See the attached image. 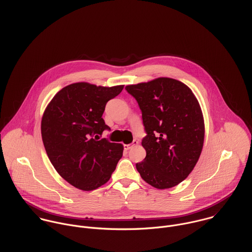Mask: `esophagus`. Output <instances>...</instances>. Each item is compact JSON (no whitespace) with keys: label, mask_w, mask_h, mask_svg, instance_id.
Returning a JSON list of instances; mask_svg holds the SVG:
<instances>
[{"label":"esophagus","mask_w":252,"mask_h":252,"mask_svg":"<svg viewBox=\"0 0 252 252\" xmlns=\"http://www.w3.org/2000/svg\"><path fill=\"white\" fill-rule=\"evenodd\" d=\"M137 144H138V142H137V141H134L132 144H124V149H125V150H129V149L133 148L134 146H136Z\"/></svg>","instance_id":"obj_1"}]
</instances>
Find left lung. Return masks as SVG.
Returning a JSON list of instances; mask_svg holds the SVG:
<instances>
[{"mask_svg": "<svg viewBox=\"0 0 252 252\" xmlns=\"http://www.w3.org/2000/svg\"><path fill=\"white\" fill-rule=\"evenodd\" d=\"M142 109L147 136L146 151L136 168L142 179L157 189L185 180L196 166L205 139V121L192 90L180 80L158 77L127 85Z\"/></svg>", "mask_w": 252, "mask_h": 252, "instance_id": "obj_1", "label": "left lung"}]
</instances>
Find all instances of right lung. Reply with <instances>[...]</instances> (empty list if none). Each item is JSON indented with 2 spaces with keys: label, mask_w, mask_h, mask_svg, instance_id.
Returning <instances> with one entry per match:
<instances>
[{
  "label": "right lung",
  "mask_w": 252,
  "mask_h": 252,
  "mask_svg": "<svg viewBox=\"0 0 252 252\" xmlns=\"http://www.w3.org/2000/svg\"><path fill=\"white\" fill-rule=\"evenodd\" d=\"M124 85L75 82L62 88L44 109L40 130L46 154L57 173L75 188L92 191L107 183L122 157L123 144L100 136L106 104Z\"/></svg>",
  "instance_id": "1"
}]
</instances>
